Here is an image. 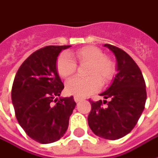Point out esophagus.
Masks as SVG:
<instances>
[{
    "label": "esophagus",
    "instance_id": "34e87169",
    "mask_svg": "<svg viewBox=\"0 0 158 158\" xmlns=\"http://www.w3.org/2000/svg\"><path fill=\"white\" fill-rule=\"evenodd\" d=\"M73 99H74V101H75L76 102H79V101H81V98H79V97H77V96H74Z\"/></svg>",
    "mask_w": 158,
    "mask_h": 158
}]
</instances>
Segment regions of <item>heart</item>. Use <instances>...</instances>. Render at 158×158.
<instances>
[{
    "instance_id": "heart-1",
    "label": "heart",
    "mask_w": 158,
    "mask_h": 158,
    "mask_svg": "<svg viewBox=\"0 0 158 158\" xmlns=\"http://www.w3.org/2000/svg\"><path fill=\"white\" fill-rule=\"evenodd\" d=\"M73 56L80 63L89 64L86 69L85 78L73 77L66 83L68 93L79 98L86 97L93 91L98 90L102 84H107L114 74V64L100 48L94 46H87L78 49L72 54H60L56 62V68L61 78H68L76 70L77 64L71 57Z\"/></svg>"
}]
</instances>
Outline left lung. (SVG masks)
<instances>
[{
	"mask_svg": "<svg viewBox=\"0 0 158 158\" xmlns=\"http://www.w3.org/2000/svg\"><path fill=\"white\" fill-rule=\"evenodd\" d=\"M103 46L115 56L117 73L110 86L99 94L105 99L103 103L110 99L107 107H102V100L90 101L88 124L97 136L114 140L128 134L137 124L144 111L146 89L143 74L132 57L115 46Z\"/></svg>",
	"mask_w": 158,
	"mask_h": 158,
	"instance_id": "8db88e82",
	"label": "left lung"
}]
</instances>
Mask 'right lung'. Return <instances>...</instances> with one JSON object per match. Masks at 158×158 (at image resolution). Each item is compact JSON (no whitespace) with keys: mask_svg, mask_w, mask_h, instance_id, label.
<instances>
[{"mask_svg":"<svg viewBox=\"0 0 158 158\" xmlns=\"http://www.w3.org/2000/svg\"><path fill=\"white\" fill-rule=\"evenodd\" d=\"M70 45L46 46L22 63L14 78L12 102L19 124L41 144L59 140L66 133L76 106L73 97L58 98L64 89L56 60Z\"/></svg>","mask_w":158,"mask_h":158,"instance_id":"obj_1","label":"right lung"}]
</instances>
